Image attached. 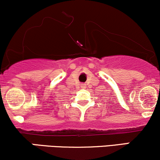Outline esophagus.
Instances as JSON below:
<instances>
[{"instance_id":"obj_1","label":"esophagus","mask_w":160,"mask_h":160,"mask_svg":"<svg viewBox=\"0 0 160 160\" xmlns=\"http://www.w3.org/2000/svg\"><path fill=\"white\" fill-rule=\"evenodd\" d=\"M81 87H82V88H86V85L84 84H81Z\"/></svg>"}]
</instances>
